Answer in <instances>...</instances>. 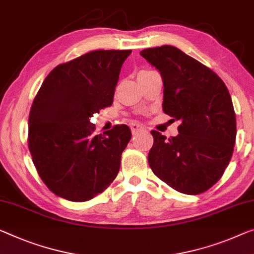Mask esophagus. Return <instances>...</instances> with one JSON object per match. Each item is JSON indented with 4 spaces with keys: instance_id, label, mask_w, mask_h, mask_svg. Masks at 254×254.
<instances>
[{
    "instance_id": "1",
    "label": "esophagus",
    "mask_w": 254,
    "mask_h": 254,
    "mask_svg": "<svg viewBox=\"0 0 254 254\" xmlns=\"http://www.w3.org/2000/svg\"><path fill=\"white\" fill-rule=\"evenodd\" d=\"M144 129H145V128H144L143 125L135 124V123L134 124H130V130H131L132 134H137L138 131H142Z\"/></svg>"
}]
</instances>
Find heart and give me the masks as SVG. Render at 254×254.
I'll return each mask as SVG.
<instances>
[{
	"mask_svg": "<svg viewBox=\"0 0 254 254\" xmlns=\"http://www.w3.org/2000/svg\"><path fill=\"white\" fill-rule=\"evenodd\" d=\"M145 71H151V70H140L139 72H145Z\"/></svg>",
	"mask_w": 254,
	"mask_h": 254,
	"instance_id": "heart-1",
	"label": "heart"
}]
</instances>
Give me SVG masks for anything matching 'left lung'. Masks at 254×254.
<instances>
[{"label":"left lung","mask_w":254,"mask_h":254,"mask_svg":"<svg viewBox=\"0 0 254 254\" xmlns=\"http://www.w3.org/2000/svg\"><path fill=\"white\" fill-rule=\"evenodd\" d=\"M140 56L161 73L163 112L181 120L176 137L151 131V169L177 192L203 193L221 178L235 145L236 117L228 89L216 72L175 46L145 49Z\"/></svg>","instance_id":"1"}]
</instances>
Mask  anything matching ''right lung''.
Wrapping results in <instances>:
<instances>
[{
  "mask_svg": "<svg viewBox=\"0 0 254 254\" xmlns=\"http://www.w3.org/2000/svg\"><path fill=\"white\" fill-rule=\"evenodd\" d=\"M131 50H97L57 65L43 81L28 118V147L43 183L60 197L85 202L115 181L131 137L127 125L96 135L89 118L114 102Z\"/></svg>",
  "mask_w": 254,
  "mask_h": 254,
  "instance_id": "obj_1",
  "label": "right lung"
}]
</instances>
